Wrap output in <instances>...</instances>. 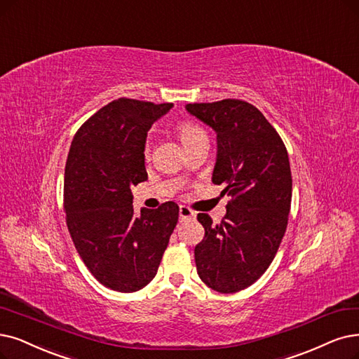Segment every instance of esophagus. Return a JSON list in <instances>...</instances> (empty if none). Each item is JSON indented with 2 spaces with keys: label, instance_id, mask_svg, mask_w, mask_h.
Listing matches in <instances>:
<instances>
[{
  "label": "esophagus",
  "instance_id": "obj_1",
  "mask_svg": "<svg viewBox=\"0 0 359 359\" xmlns=\"http://www.w3.org/2000/svg\"><path fill=\"white\" fill-rule=\"evenodd\" d=\"M194 218H196V212H193L187 206H180V222H185Z\"/></svg>",
  "mask_w": 359,
  "mask_h": 359
}]
</instances>
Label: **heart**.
<instances>
[{"label":"heart","instance_id":"b5f03b06","mask_svg":"<svg viewBox=\"0 0 359 359\" xmlns=\"http://www.w3.org/2000/svg\"><path fill=\"white\" fill-rule=\"evenodd\" d=\"M177 133L180 135V140L182 141L184 146H189L191 141H194L196 138H198L200 135H205L203 130L200 126H197L196 123L190 122V121H178L177 125ZM150 142L146 141L144 149H142V156H144V159H150Z\"/></svg>","mask_w":359,"mask_h":359}]
</instances>
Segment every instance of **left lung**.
<instances>
[{
  "label": "left lung",
  "instance_id": "1",
  "mask_svg": "<svg viewBox=\"0 0 359 359\" xmlns=\"http://www.w3.org/2000/svg\"><path fill=\"white\" fill-rule=\"evenodd\" d=\"M217 133L212 181L231 197L221 224L197 219L205 238L194 249L197 274L210 289L236 293L271 265L287 228L292 203L289 154L276 128L253 104L236 98L185 106Z\"/></svg>",
  "mask_w": 359,
  "mask_h": 359
}]
</instances>
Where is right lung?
I'll list each match as a JSON object with an SVG mask.
<instances>
[{
    "label": "right lung",
    "mask_w": 359,
    "mask_h": 359,
    "mask_svg": "<svg viewBox=\"0 0 359 359\" xmlns=\"http://www.w3.org/2000/svg\"><path fill=\"white\" fill-rule=\"evenodd\" d=\"M172 106L113 100L72 141L65 169L66 224L85 266L111 290L146 287L178 222L174 202L141 209L137 217L131 193L133 185L147 180V131Z\"/></svg>",
    "instance_id": "add662e5"
}]
</instances>
